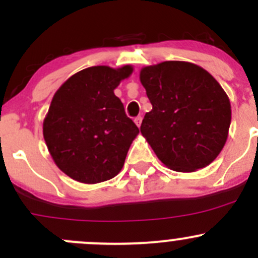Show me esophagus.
I'll use <instances>...</instances> for the list:
<instances>
[{"instance_id":"1","label":"esophagus","mask_w":258,"mask_h":258,"mask_svg":"<svg viewBox=\"0 0 258 258\" xmlns=\"http://www.w3.org/2000/svg\"><path fill=\"white\" fill-rule=\"evenodd\" d=\"M141 122H142V117L141 116H139V117H136V118H135V123L137 124V126H141Z\"/></svg>"}]
</instances>
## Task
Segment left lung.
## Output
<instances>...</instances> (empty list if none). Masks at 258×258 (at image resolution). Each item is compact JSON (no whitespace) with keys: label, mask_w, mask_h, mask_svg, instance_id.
<instances>
[{"label":"left lung","mask_w":258,"mask_h":258,"mask_svg":"<svg viewBox=\"0 0 258 258\" xmlns=\"http://www.w3.org/2000/svg\"><path fill=\"white\" fill-rule=\"evenodd\" d=\"M152 110L141 134L158 160L178 172L209 166L227 141L228 96L206 70L191 62L165 61L140 72Z\"/></svg>","instance_id":"8db88e82"}]
</instances>
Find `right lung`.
I'll use <instances>...</instances> for the list:
<instances>
[{"instance_id":"1","label":"right lung","mask_w":258,"mask_h":258,"mask_svg":"<svg viewBox=\"0 0 258 258\" xmlns=\"http://www.w3.org/2000/svg\"><path fill=\"white\" fill-rule=\"evenodd\" d=\"M134 67L93 66L72 75L54 93L43 139L57 167L82 183L118 175L139 127L124 113L114 88Z\"/></svg>"}]
</instances>
